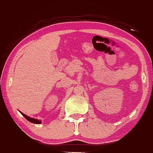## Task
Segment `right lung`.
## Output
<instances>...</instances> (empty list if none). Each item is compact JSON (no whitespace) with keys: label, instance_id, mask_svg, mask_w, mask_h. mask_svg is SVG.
Here are the masks:
<instances>
[{"label":"right lung","instance_id":"right-lung-1","mask_svg":"<svg viewBox=\"0 0 153 153\" xmlns=\"http://www.w3.org/2000/svg\"><path fill=\"white\" fill-rule=\"evenodd\" d=\"M20 113H21V114L24 117H25V119H26L27 120H28V121H29V122H30V123H34V124H41L42 123V121L40 120H37V119H34V118H32V117H28V116H27V115H25V114H23V113H22L21 111H20Z\"/></svg>","mask_w":153,"mask_h":153}]
</instances>
